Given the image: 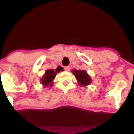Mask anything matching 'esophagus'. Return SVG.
<instances>
[{
    "mask_svg": "<svg viewBox=\"0 0 134 134\" xmlns=\"http://www.w3.org/2000/svg\"><path fill=\"white\" fill-rule=\"evenodd\" d=\"M64 70H65V71H70V66H66V67H64Z\"/></svg>",
    "mask_w": 134,
    "mask_h": 134,
    "instance_id": "obj_1",
    "label": "esophagus"
}]
</instances>
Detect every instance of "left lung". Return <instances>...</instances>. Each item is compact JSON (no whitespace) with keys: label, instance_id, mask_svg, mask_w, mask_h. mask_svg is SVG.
Segmentation results:
<instances>
[{"label":"left lung","instance_id":"left-lung-1","mask_svg":"<svg viewBox=\"0 0 134 134\" xmlns=\"http://www.w3.org/2000/svg\"><path fill=\"white\" fill-rule=\"evenodd\" d=\"M71 72L76 77V79L77 81L79 86H87L90 85V84L91 83L92 79L86 70L74 69Z\"/></svg>","mask_w":134,"mask_h":134}]
</instances>
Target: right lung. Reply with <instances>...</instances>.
I'll return each mask as SVG.
<instances>
[{"instance_id":"add662e5","label":"right lung","mask_w":134,"mask_h":134,"mask_svg":"<svg viewBox=\"0 0 134 134\" xmlns=\"http://www.w3.org/2000/svg\"><path fill=\"white\" fill-rule=\"evenodd\" d=\"M63 68L60 66H58L57 68L55 70L53 69H48L44 72L43 76H42L41 79V83L43 87H48L49 86L52 87L53 85V81L54 80L57 74L62 71Z\"/></svg>"}]
</instances>
